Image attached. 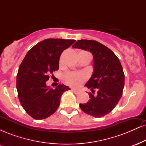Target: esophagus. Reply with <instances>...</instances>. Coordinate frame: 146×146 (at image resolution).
<instances>
[{
    "label": "esophagus",
    "instance_id": "obj_1",
    "mask_svg": "<svg viewBox=\"0 0 146 146\" xmlns=\"http://www.w3.org/2000/svg\"><path fill=\"white\" fill-rule=\"evenodd\" d=\"M71 91L73 92V93H74L75 94H78V93H80V90L74 89V88H71Z\"/></svg>",
    "mask_w": 146,
    "mask_h": 146
}]
</instances>
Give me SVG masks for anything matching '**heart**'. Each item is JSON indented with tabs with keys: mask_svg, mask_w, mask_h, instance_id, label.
<instances>
[{
	"mask_svg": "<svg viewBox=\"0 0 146 146\" xmlns=\"http://www.w3.org/2000/svg\"><path fill=\"white\" fill-rule=\"evenodd\" d=\"M86 79L83 73H68L65 75L64 80L68 84L72 86H78Z\"/></svg>",
	"mask_w": 146,
	"mask_h": 146,
	"instance_id": "b5f03b06",
	"label": "heart"
}]
</instances>
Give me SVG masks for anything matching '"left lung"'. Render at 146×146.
Listing matches in <instances>:
<instances>
[{"label":"left lung","mask_w":146,"mask_h":146,"mask_svg":"<svg viewBox=\"0 0 146 146\" xmlns=\"http://www.w3.org/2000/svg\"><path fill=\"white\" fill-rule=\"evenodd\" d=\"M90 51L93 56V73L85 84L91 90L90 100L80 104L83 112L95 117L110 113L121 99L124 87V73L119 60L110 48L95 40H80L72 46ZM97 94L93 95L94 89Z\"/></svg>","instance_id":"1"}]
</instances>
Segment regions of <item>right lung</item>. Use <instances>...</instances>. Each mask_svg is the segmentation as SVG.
I'll use <instances>...</instances> for the list:
<instances>
[{
    "mask_svg": "<svg viewBox=\"0 0 146 146\" xmlns=\"http://www.w3.org/2000/svg\"><path fill=\"white\" fill-rule=\"evenodd\" d=\"M75 40L48 38L33 46L18 68L16 88L22 106L35 119H43L53 115L60 104L64 92L70 89L59 84L55 89L46 84L49 75L59 69L61 53Z\"/></svg>",
    "mask_w": 146,
    "mask_h": 146,
    "instance_id": "obj_1",
    "label": "right lung"
}]
</instances>
